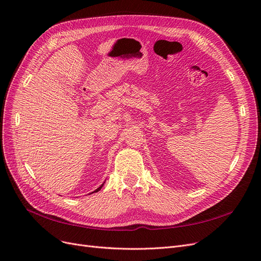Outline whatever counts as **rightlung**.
<instances>
[{"label": "right lung", "instance_id": "1", "mask_svg": "<svg viewBox=\"0 0 261 261\" xmlns=\"http://www.w3.org/2000/svg\"><path fill=\"white\" fill-rule=\"evenodd\" d=\"M103 185H105V183H103V184H102L101 186H99V187H98V188L96 189V191H94V192H92V193H97V192H99V191H100V189L102 188V186H103ZM92 193H91V194H92Z\"/></svg>", "mask_w": 261, "mask_h": 261}]
</instances>
